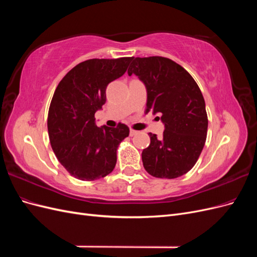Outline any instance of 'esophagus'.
Segmentation results:
<instances>
[{"instance_id": "obj_1", "label": "esophagus", "mask_w": 257, "mask_h": 257, "mask_svg": "<svg viewBox=\"0 0 257 257\" xmlns=\"http://www.w3.org/2000/svg\"><path fill=\"white\" fill-rule=\"evenodd\" d=\"M138 134V131H135V130H133V128H131V131H130V135L131 136H135V135H137Z\"/></svg>"}]
</instances>
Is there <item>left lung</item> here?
Here are the masks:
<instances>
[{
    "mask_svg": "<svg viewBox=\"0 0 257 257\" xmlns=\"http://www.w3.org/2000/svg\"><path fill=\"white\" fill-rule=\"evenodd\" d=\"M128 75L138 76L147 88V109L161 113L165 131L161 138L149 133L143 151L147 173L175 179L196 164L208 131L205 99L196 81L181 65L164 57L132 58Z\"/></svg>",
    "mask_w": 257,
    "mask_h": 257,
    "instance_id": "8db88e82",
    "label": "left lung"
}]
</instances>
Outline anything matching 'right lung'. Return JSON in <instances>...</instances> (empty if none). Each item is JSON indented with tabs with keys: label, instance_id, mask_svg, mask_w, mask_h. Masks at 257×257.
I'll return each instance as SVG.
<instances>
[{
	"label": "right lung",
	"instance_id": "1",
	"mask_svg": "<svg viewBox=\"0 0 257 257\" xmlns=\"http://www.w3.org/2000/svg\"><path fill=\"white\" fill-rule=\"evenodd\" d=\"M132 58L90 59L69 71L53 93L47 126L51 148L67 173L82 181L109 175L130 128L97 127L95 112L106 103L109 82L126 72Z\"/></svg>",
	"mask_w": 257,
	"mask_h": 257
}]
</instances>
